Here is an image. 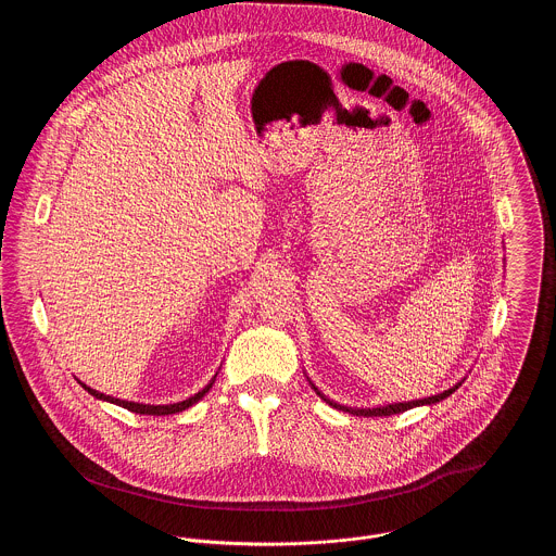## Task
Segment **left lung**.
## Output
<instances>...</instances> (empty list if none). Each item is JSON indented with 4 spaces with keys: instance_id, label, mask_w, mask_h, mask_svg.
<instances>
[{
    "instance_id": "obj_1",
    "label": "left lung",
    "mask_w": 556,
    "mask_h": 556,
    "mask_svg": "<svg viewBox=\"0 0 556 556\" xmlns=\"http://www.w3.org/2000/svg\"><path fill=\"white\" fill-rule=\"evenodd\" d=\"M315 388V386H313ZM458 390V386L456 388H452V390H447V392H443V394H437V396L424 397V400H413V402H400V404H388V406H377V408H346V406H340V404H336V402H331V400H327V397L323 396L320 392H318L317 388H315V392H317L318 396L323 397L325 402H329L331 406H340V408H344V410H349V413H353V415H364V417H383V415H396V413H402V410H408V408H413V406H419V404H434V402H439V400H443V397L450 396V394H454Z\"/></svg>"
}]
</instances>
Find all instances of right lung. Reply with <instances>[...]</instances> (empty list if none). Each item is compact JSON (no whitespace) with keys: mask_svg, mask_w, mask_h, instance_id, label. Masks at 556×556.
Instances as JSON below:
<instances>
[{"mask_svg":"<svg viewBox=\"0 0 556 556\" xmlns=\"http://www.w3.org/2000/svg\"><path fill=\"white\" fill-rule=\"evenodd\" d=\"M80 386H83V383H80ZM212 386H214V381H212L205 390H201L199 394H194V396L188 397V400H184V402H177V404H160V406L139 404V402H126V400H119V397L104 396V394H100V392H96V390H91V388H87V386H83V388H85L91 396L100 397V400H109V402L119 404V406H124V408H128V410H132V413H141V415H170V413H179V410L192 406L194 402H199L201 397L210 392Z\"/></svg>","mask_w":556,"mask_h":556,"instance_id":"add662e5","label":"right lung"}]
</instances>
